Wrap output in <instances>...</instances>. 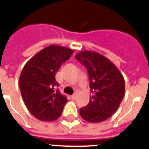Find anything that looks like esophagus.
Instances as JSON below:
<instances>
[{
	"label": "esophagus",
	"instance_id": "1",
	"mask_svg": "<svg viewBox=\"0 0 149 149\" xmlns=\"http://www.w3.org/2000/svg\"><path fill=\"white\" fill-rule=\"evenodd\" d=\"M71 98H72L73 100L75 99V98H76V94H73V95H71Z\"/></svg>",
	"mask_w": 149,
	"mask_h": 149
}]
</instances>
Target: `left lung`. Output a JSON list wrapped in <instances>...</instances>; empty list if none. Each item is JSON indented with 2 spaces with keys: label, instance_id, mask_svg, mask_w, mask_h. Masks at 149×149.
Masks as SVG:
<instances>
[{
  "label": "left lung",
  "instance_id": "obj_1",
  "mask_svg": "<svg viewBox=\"0 0 149 149\" xmlns=\"http://www.w3.org/2000/svg\"><path fill=\"white\" fill-rule=\"evenodd\" d=\"M75 58L87 69L92 95L87 106L79 109L85 120L98 123L117 111L125 95V79L109 58L95 52L82 51Z\"/></svg>",
  "mask_w": 149,
  "mask_h": 149
}]
</instances>
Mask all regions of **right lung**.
<instances>
[{
  "label": "right lung",
  "instance_id": "obj_1",
  "mask_svg": "<svg viewBox=\"0 0 149 149\" xmlns=\"http://www.w3.org/2000/svg\"><path fill=\"white\" fill-rule=\"evenodd\" d=\"M73 53L65 47L50 45L23 68L19 79L20 93L29 111L38 120L52 121L60 117L67 99L56 90L55 74Z\"/></svg>",
  "mask_w": 149,
  "mask_h": 149
}]
</instances>
